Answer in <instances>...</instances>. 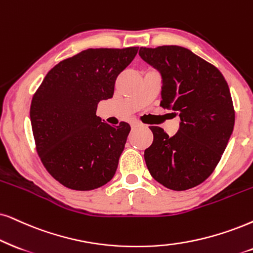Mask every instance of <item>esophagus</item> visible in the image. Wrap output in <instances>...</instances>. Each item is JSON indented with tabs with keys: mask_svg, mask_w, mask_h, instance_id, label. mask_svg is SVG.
<instances>
[{
	"mask_svg": "<svg viewBox=\"0 0 253 253\" xmlns=\"http://www.w3.org/2000/svg\"><path fill=\"white\" fill-rule=\"evenodd\" d=\"M130 126H132V128H136V127L141 126V123L139 120H132L130 121Z\"/></svg>",
	"mask_w": 253,
	"mask_h": 253,
	"instance_id": "1",
	"label": "esophagus"
}]
</instances>
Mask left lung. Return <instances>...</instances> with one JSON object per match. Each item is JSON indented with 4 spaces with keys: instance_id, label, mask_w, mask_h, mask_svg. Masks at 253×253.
Segmentation results:
<instances>
[{
    "instance_id": "1",
    "label": "left lung",
    "mask_w": 253,
    "mask_h": 253,
    "mask_svg": "<svg viewBox=\"0 0 253 253\" xmlns=\"http://www.w3.org/2000/svg\"><path fill=\"white\" fill-rule=\"evenodd\" d=\"M139 55L161 72L160 106L181 119L172 136L149 127L154 139L145 150L147 168L168 189H191L212 174L232 134L235 108L228 83L216 66L185 47H140Z\"/></svg>"
}]
</instances>
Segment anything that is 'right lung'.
Returning <instances> with one entry per match:
<instances>
[{
  "label": "right lung",
  "instance_id": "obj_1",
  "mask_svg": "<svg viewBox=\"0 0 253 253\" xmlns=\"http://www.w3.org/2000/svg\"><path fill=\"white\" fill-rule=\"evenodd\" d=\"M137 46L87 49L47 72L35 92L30 120L42 164L64 187L93 190L116 174L130 126L97 117L100 100L113 97L117 77Z\"/></svg>",
  "mask_w": 253,
  "mask_h": 253
}]
</instances>
